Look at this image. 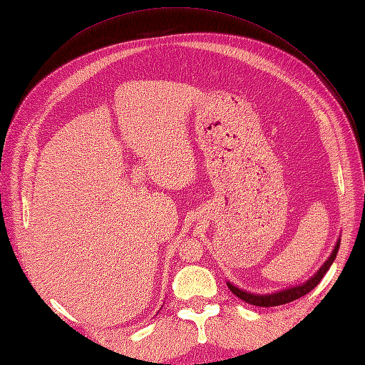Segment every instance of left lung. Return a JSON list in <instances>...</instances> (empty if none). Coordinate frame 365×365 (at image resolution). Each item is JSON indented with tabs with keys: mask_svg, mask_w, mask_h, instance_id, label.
<instances>
[{
	"mask_svg": "<svg viewBox=\"0 0 365 365\" xmlns=\"http://www.w3.org/2000/svg\"><path fill=\"white\" fill-rule=\"evenodd\" d=\"M339 247H340V238H337L329 259L322 263V266L308 281H304L299 285H292V287H289V289L278 290L274 293L259 294V293H252V292H247L244 289H240V287H237L231 281H226V285H227V289L231 290L237 297H240L241 300L250 303V304H255V306H262V308H269V306H279V304L290 303L293 300L300 299L304 294H308L311 290L315 289V287L319 284V281L322 279V277L330 269V266L333 264V262L337 256V252H339Z\"/></svg>",
	"mask_w": 365,
	"mask_h": 365,
	"instance_id": "left-lung-1",
	"label": "left lung"
}]
</instances>
